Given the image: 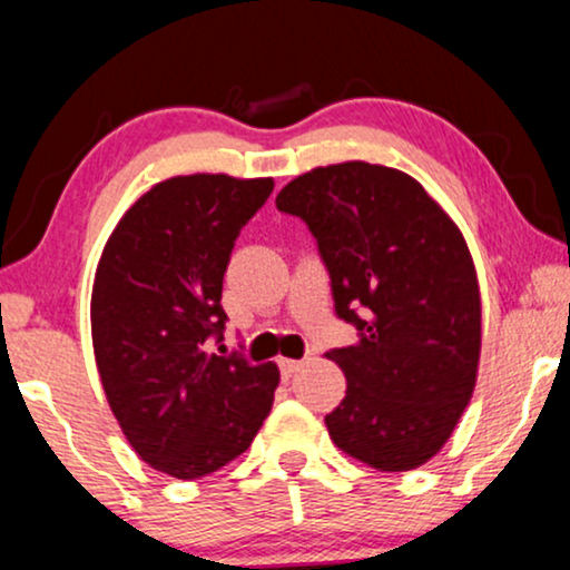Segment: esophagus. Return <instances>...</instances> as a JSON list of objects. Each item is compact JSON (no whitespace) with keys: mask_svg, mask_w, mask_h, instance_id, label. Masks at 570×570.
<instances>
[{"mask_svg":"<svg viewBox=\"0 0 570 570\" xmlns=\"http://www.w3.org/2000/svg\"><path fill=\"white\" fill-rule=\"evenodd\" d=\"M301 364H304V362H298V360H279V372H283L285 381H287V377L296 375V372L301 370Z\"/></svg>","mask_w":570,"mask_h":570,"instance_id":"34e87169","label":"esophagus"}]
</instances>
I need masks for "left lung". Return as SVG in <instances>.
Wrapping results in <instances>:
<instances>
[{
	"mask_svg": "<svg viewBox=\"0 0 570 570\" xmlns=\"http://www.w3.org/2000/svg\"><path fill=\"white\" fill-rule=\"evenodd\" d=\"M317 240L335 314L356 327L333 348L346 396L330 439L370 468H420L473 396L481 293L456 224L410 174L348 160L301 174L277 195Z\"/></svg>",
	"mask_w": 570,
	"mask_h": 570,
	"instance_id": "8db88e82",
	"label": "left lung"
}]
</instances>
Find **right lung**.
<instances>
[{
    "mask_svg": "<svg viewBox=\"0 0 570 570\" xmlns=\"http://www.w3.org/2000/svg\"><path fill=\"white\" fill-rule=\"evenodd\" d=\"M272 189L227 174L160 181L126 210L97 264L91 343L105 396L135 452L174 479L227 465L272 410L277 364L214 351L232 248Z\"/></svg>",
    "mask_w": 570,
    "mask_h": 570,
    "instance_id": "obj_1",
    "label": "right lung"
}]
</instances>
